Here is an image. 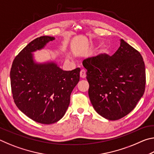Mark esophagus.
<instances>
[{"label":"esophagus","mask_w":154,"mask_h":154,"mask_svg":"<svg viewBox=\"0 0 154 154\" xmlns=\"http://www.w3.org/2000/svg\"><path fill=\"white\" fill-rule=\"evenodd\" d=\"M85 77H86V72L85 70H82L80 72V77L82 79H85Z\"/></svg>","instance_id":"obj_1"}]
</instances>
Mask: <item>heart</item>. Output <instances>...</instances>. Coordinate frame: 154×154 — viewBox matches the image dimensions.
I'll return each mask as SVG.
<instances>
[{
	"mask_svg": "<svg viewBox=\"0 0 154 154\" xmlns=\"http://www.w3.org/2000/svg\"><path fill=\"white\" fill-rule=\"evenodd\" d=\"M105 51H106V48H105V47H102V48H101V49H100L101 53H105Z\"/></svg>",
	"mask_w": 154,
	"mask_h": 154,
	"instance_id": "1",
	"label": "heart"
}]
</instances>
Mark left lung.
Listing matches in <instances>:
<instances>
[{
	"label": "left lung",
	"mask_w": 154,
	"mask_h": 154,
	"mask_svg": "<svg viewBox=\"0 0 154 154\" xmlns=\"http://www.w3.org/2000/svg\"><path fill=\"white\" fill-rule=\"evenodd\" d=\"M120 42L112 56L102 54L83 62L91 103L100 116L109 120H118L130 113L145 92L142 56L123 39Z\"/></svg>",
	"instance_id": "1"
}]
</instances>
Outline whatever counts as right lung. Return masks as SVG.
<instances>
[{
	"label": "right lung",
	"mask_w": 154,
	"mask_h": 154,
	"mask_svg": "<svg viewBox=\"0 0 154 154\" xmlns=\"http://www.w3.org/2000/svg\"><path fill=\"white\" fill-rule=\"evenodd\" d=\"M54 40V36H42L31 41L15 57L10 72L15 105L28 118L43 124L62 118L79 81V68L63 71L56 60L36 61L34 52Z\"/></svg>",
	"instance_id": "1"
}]
</instances>
